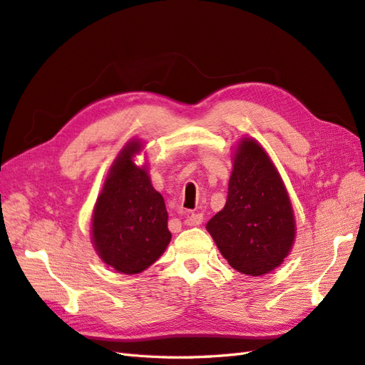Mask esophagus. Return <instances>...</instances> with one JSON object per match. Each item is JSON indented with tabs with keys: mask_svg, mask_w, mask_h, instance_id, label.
<instances>
[{
	"mask_svg": "<svg viewBox=\"0 0 365 365\" xmlns=\"http://www.w3.org/2000/svg\"><path fill=\"white\" fill-rule=\"evenodd\" d=\"M202 222H203V214H199V212L188 214V216H186V220H185L186 225H190V227H197V225H200Z\"/></svg>",
	"mask_w": 365,
	"mask_h": 365,
	"instance_id": "1",
	"label": "esophagus"
}]
</instances>
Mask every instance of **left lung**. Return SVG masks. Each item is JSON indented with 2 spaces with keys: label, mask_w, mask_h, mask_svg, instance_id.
Returning a JSON list of instances; mask_svg holds the SVG:
<instances>
[{
  "label": "left lung",
  "mask_w": 365,
  "mask_h": 365,
  "mask_svg": "<svg viewBox=\"0 0 365 365\" xmlns=\"http://www.w3.org/2000/svg\"><path fill=\"white\" fill-rule=\"evenodd\" d=\"M207 230L228 264L248 276L269 273L292 250V203L276 168L255 140L240 142L227 203Z\"/></svg>",
  "instance_id": "1"
}]
</instances>
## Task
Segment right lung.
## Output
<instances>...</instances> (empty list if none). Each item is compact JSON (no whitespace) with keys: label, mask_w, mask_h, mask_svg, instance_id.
<instances>
[{"label":"right lung","mask_w":365,"mask_h":365,"mask_svg":"<svg viewBox=\"0 0 365 365\" xmlns=\"http://www.w3.org/2000/svg\"><path fill=\"white\" fill-rule=\"evenodd\" d=\"M140 143H129L103 186L92 216L93 245L103 262L125 274L143 272L171 240L168 211L145 168L133 162Z\"/></svg>","instance_id":"right-lung-1"}]
</instances>
